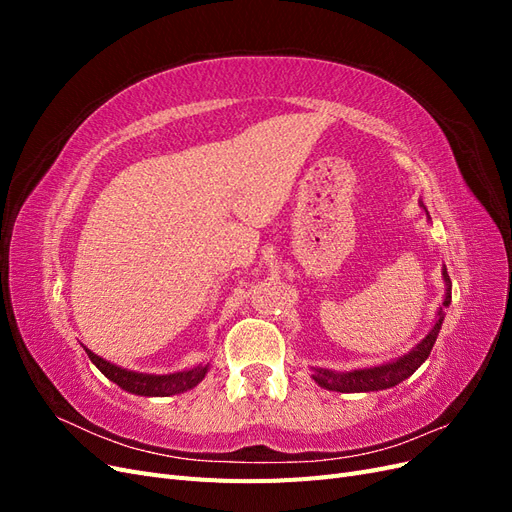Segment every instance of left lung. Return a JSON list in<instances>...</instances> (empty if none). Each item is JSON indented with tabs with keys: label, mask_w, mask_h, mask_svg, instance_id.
<instances>
[{
	"label": "left lung",
	"mask_w": 512,
	"mask_h": 512,
	"mask_svg": "<svg viewBox=\"0 0 512 512\" xmlns=\"http://www.w3.org/2000/svg\"><path fill=\"white\" fill-rule=\"evenodd\" d=\"M418 205H421L427 213V207L423 205V200H418ZM427 220L431 222L429 213H427ZM442 280H444V299H442V305L438 307V314H436V320H433V327L410 352L397 356V359H393V361L374 365V367H361V369H348V371H335V369H327V367H312L314 382L318 386H322V389H327V391L369 393V391L391 389V386L410 378L414 371L427 361V356L431 354V348H433V344H436L438 333L442 329L446 307L451 305V277H448L446 267L442 269Z\"/></svg>",
	"instance_id": "left-lung-1"
}]
</instances>
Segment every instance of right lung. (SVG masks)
Segmentation results:
<instances>
[{"label":"right lung","mask_w":512,"mask_h":512,"mask_svg":"<svg viewBox=\"0 0 512 512\" xmlns=\"http://www.w3.org/2000/svg\"><path fill=\"white\" fill-rule=\"evenodd\" d=\"M85 352L91 359V363H94L108 380L115 382L119 389L128 391L132 395H143V397H170V395L190 391L198 382H203L207 371L211 369V363H198L190 369L175 371V374H164V376L141 374V371L123 369L111 361H106L96 352H91L89 348H85Z\"/></svg>","instance_id":"right-lung-1"}]
</instances>
